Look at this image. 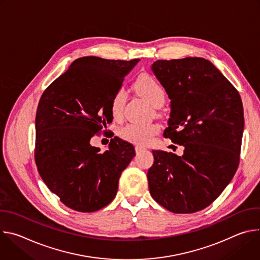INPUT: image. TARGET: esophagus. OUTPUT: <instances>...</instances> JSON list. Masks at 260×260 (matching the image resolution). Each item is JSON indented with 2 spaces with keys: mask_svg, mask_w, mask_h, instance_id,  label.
I'll return each instance as SVG.
<instances>
[{
  "mask_svg": "<svg viewBox=\"0 0 260 260\" xmlns=\"http://www.w3.org/2000/svg\"><path fill=\"white\" fill-rule=\"evenodd\" d=\"M135 150H136V152H137V153H140L141 151H143V150H144V148H143V147H141V146H136Z\"/></svg>",
  "mask_w": 260,
  "mask_h": 260,
  "instance_id": "1",
  "label": "esophagus"
}]
</instances>
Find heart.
<instances>
[{"label":"heart","mask_w":260,"mask_h":260,"mask_svg":"<svg viewBox=\"0 0 260 260\" xmlns=\"http://www.w3.org/2000/svg\"><path fill=\"white\" fill-rule=\"evenodd\" d=\"M135 88L148 103L154 108H159L166 101V91L158 81L152 76L145 74L140 76L135 82ZM126 103V93L123 90H118L110 105V111L114 119H120L123 114L124 105ZM159 132V126L156 124H138L127 123L118 129V135L124 141L138 144H149L154 136Z\"/></svg>","instance_id":"obj_1"}]
</instances>
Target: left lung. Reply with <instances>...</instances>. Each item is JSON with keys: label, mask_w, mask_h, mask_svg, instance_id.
Masks as SVG:
<instances>
[{"label": "left lung", "mask_w": 260, "mask_h": 260, "mask_svg": "<svg viewBox=\"0 0 260 260\" xmlns=\"http://www.w3.org/2000/svg\"><path fill=\"white\" fill-rule=\"evenodd\" d=\"M154 75L171 100L164 136L184 147L178 156L153 150L147 173L151 197L167 210L189 214L225 189L240 161L244 112L235 86L202 57L156 60Z\"/></svg>", "instance_id": "left-lung-1"}]
</instances>
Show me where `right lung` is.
<instances>
[{"instance_id": "obj_1", "label": "right lung", "mask_w": 260, "mask_h": 260, "mask_svg": "<svg viewBox=\"0 0 260 260\" xmlns=\"http://www.w3.org/2000/svg\"><path fill=\"white\" fill-rule=\"evenodd\" d=\"M139 60L77 58L40 99L36 165L49 190L72 210L89 213L109 205L136 155L134 146L117 137L103 153L90 139L112 122L111 101Z\"/></svg>"}]
</instances>
